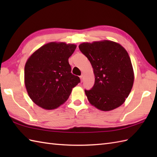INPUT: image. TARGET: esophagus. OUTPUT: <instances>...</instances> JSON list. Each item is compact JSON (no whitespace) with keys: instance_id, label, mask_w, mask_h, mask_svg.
Masks as SVG:
<instances>
[{"instance_id":"34e87169","label":"esophagus","mask_w":157,"mask_h":157,"mask_svg":"<svg viewBox=\"0 0 157 157\" xmlns=\"http://www.w3.org/2000/svg\"><path fill=\"white\" fill-rule=\"evenodd\" d=\"M79 78H80L81 82H83V80H84V75H80V77H79Z\"/></svg>"}]
</instances>
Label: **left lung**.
Returning a JSON list of instances; mask_svg holds the SVG:
<instances>
[{
  "label": "left lung",
  "mask_w": 157,
  "mask_h": 157,
  "mask_svg": "<svg viewBox=\"0 0 157 157\" xmlns=\"http://www.w3.org/2000/svg\"><path fill=\"white\" fill-rule=\"evenodd\" d=\"M79 48L94 69V84L90 90H85L89 102L104 111L119 107L128 98L134 84L128 52L119 44L109 40L82 43Z\"/></svg>",
  "instance_id": "1"
}]
</instances>
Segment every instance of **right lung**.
Here are the masks:
<instances>
[{
	"instance_id": "right-lung-1",
	"label": "right lung",
	"mask_w": 157,
	"mask_h": 157,
	"mask_svg": "<svg viewBox=\"0 0 157 157\" xmlns=\"http://www.w3.org/2000/svg\"><path fill=\"white\" fill-rule=\"evenodd\" d=\"M75 44L51 42L38 49L25 63V88L35 104L44 109H54L63 104L72 88L80 82L71 73L69 58Z\"/></svg>"
}]
</instances>
